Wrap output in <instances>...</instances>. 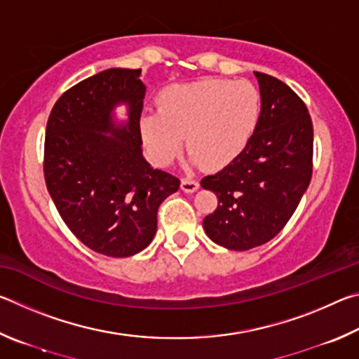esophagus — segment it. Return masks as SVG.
Segmentation results:
<instances>
[{
	"instance_id": "34e87169",
	"label": "esophagus",
	"mask_w": 359,
	"mask_h": 359,
	"mask_svg": "<svg viewBox=\"0 0 359 359\" xmlns=\"http://www.w3.org/2000/svg\"><path fill=\"white\" fill-rule=\"evenodd\" d=\"M180 188L184 190L185 193H194L199 188V184L196 180H191V179H182L180 182Z\"/></svg>"
}]
</instances>
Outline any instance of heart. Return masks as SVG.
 <instances>
[{"instance_id":"heart-1","label":"heart","mask_w":359,"mask_h":359,"mask_svg":"<svg viewBox=\"0 0 359 359\" xmlns=\"http://www.w3.org/2000/svg\"><path fill=\"white\" fill-rule=\"evenodd\" d=\"M156 112H147L139 131L156 166H169L184 147L188 165L222 169L247 149L261 120V96L250 82L203 79L172 85L158 96Z\"/></svg>"}]
</instances>
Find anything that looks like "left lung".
Instances as JSON below:
<instances>
[{
    "instance_id": "left-lung-1",
    "label": "left lung",
    "mask_w": 359,
    "mask_h": 359,
    "mask_svg": "<svg viewBox=\"0 0 359 359\" xmlns=\"http://www.w3.org/2000/svg\"><path fill=\"white\" fill-rule=\"evenodd\" d=\"M261 120L239 158L201 180L218 205L205 234L228 250H250L280 233L312 179L313 126L306 104L287 83L255 71Z\"/></svg>"
}]
</instances>
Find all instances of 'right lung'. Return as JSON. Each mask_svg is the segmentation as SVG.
Listing matches in <instances>:
<instances>
[{
    "label": "right lung",
    "instance_id": "1",
    "mask_svg": "<svg viewBox=\"0 0 359 359\" xmlns=\"http://www.w3.org/2000/svg\"><path fill=\"white\" fill-rule=\"evenodd\" d=\"M141 69L111 68L65 92L48 115L44 177L72 234L93 252L125 258L156 233V212L180 180L154 169L139 131L145 85ZM127 106L118 122L114 107Z\"/></svg>",
    "mask_w": 359,
    "mask_h": 359
}]
</instances>
